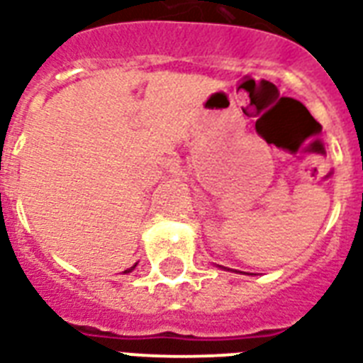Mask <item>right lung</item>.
Masks as SVG:
<instances>
[{
	"label": "right lung",
	"instance_id": "obj_1",
	"mask_svg": "<svg viewBox=\"0 0 363 363\" xmlns=\"http://www.w3.org/2000/svg\"><path fill=\"white\" fill-rule=\"evenodd\" d=\"M133 267H135V265H133ZM133 267H131V269H133ZM131 269H125V271H124V273H130V271H131Z\"/></svg>",
	"mask_w": 363,
	"mask_h": 363
}]
</instances>
